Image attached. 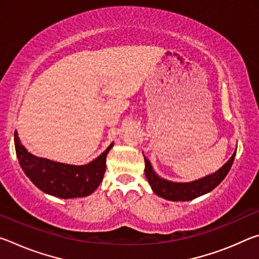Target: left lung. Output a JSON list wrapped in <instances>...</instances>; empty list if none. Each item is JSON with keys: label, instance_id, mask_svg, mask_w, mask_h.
I'll return each instance as SVG.
<instances>
[{"label": "left lung", "instance_id": "left-lung-1", "mask_svg": "<svg viewBox=\"0 0 259 259\" xmlns=\"http://www.w3.org/2000/svg\"><path fill=\"white\" fill-rule=\"evenodd\" d=\"M234 157L235 152L231 156V159L217 172L201 178L199 181L192 183H174L157 176L153 171L150 161L144 156V160H145V176L148 183H150L152 190L161 198L169 201H190L217 187L223 179L226 177V175L229 174L231 166L233 164Z\"/></svg>", "mask_w": 259, "mask_h": 259}]
</instances>
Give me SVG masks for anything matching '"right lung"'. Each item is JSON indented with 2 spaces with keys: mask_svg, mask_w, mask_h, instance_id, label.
Instances as JSON below:
<instances>
[{
  "mask_svg": "<svg viewBox=\"0 0 259 259\" xmlns=\"http://www.w3.org/2000/svg\"><path fill=\"white\" fill-rule=\"evenodd\" d=\"M15 147L21 169L35 186L57 198L72 199L89 195L99 186L106 171L107 153L113 144L85 165L65 164L34 156L21 145L17 131Z\"/></svg>",
  "mask_w": 259,
  "mask_h": 259,
  "instance_id": "add662e5",
  "label": "right lung"
}]
</instances>
